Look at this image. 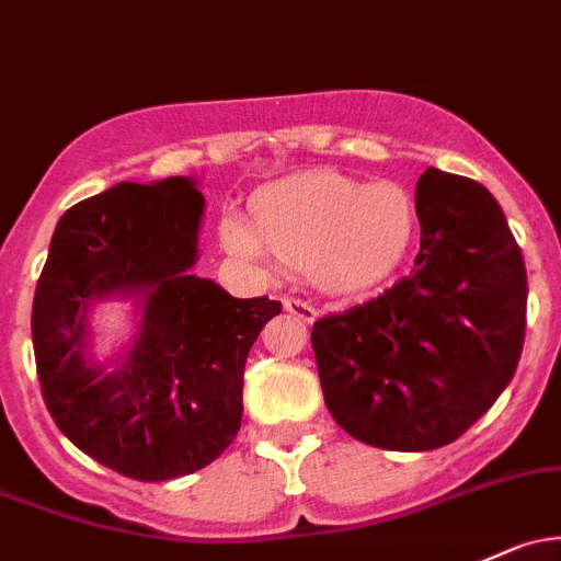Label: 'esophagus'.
Instances as JSON below:
<instances>
[{
    "instance_id": "obj_1",
    "label": "esophagus",
    "mask_w": 561,
    "mask_h": 561,
    "mask_svg": "<svg viewBox=\"0 0 561 561\" xmlns=\"http://www.w3.org/2000/svg\"><path fill=\"white\" fill-rule=\"evenodd\" d=\"M282 304H285V309L290 311L293 317H298L300 322H314V317H317V309L311 304H306V300H300V298H285L282 300Z\"/></svg>"
}]
</instances>
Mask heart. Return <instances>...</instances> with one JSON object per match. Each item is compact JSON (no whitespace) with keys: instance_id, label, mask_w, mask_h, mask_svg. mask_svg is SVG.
Masks as SVG:
<instances>
[{"instance_id":"b5f03b06","label":"heart","mask_w":561,"mask_h":561,"mask_svg":"<svg viewBox=\"0 0 561 561\" xmlns=\"http://www.w3.org/2000/svg\"><path fill=\"white\" fill-rule=\"evenodd\" d=\"M420 228L416 202L398 182L309 172L265 185L250 202V226L228 215L222 244L236 255L268 250L320 290L355 296L381 285L409 255Z\"/></svg>"}]
</instances>
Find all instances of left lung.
I'll return each instance as SVG.
<instances>
[{"label":"left lung","instance_id":"obj_1","mask_svg":"<svg viewBox=\"0 0 561 561\" xmlns=\"http://www.w3.org/2000/svg\"><path fill=\"white\" fill-rule=\"evenodd\" d=\"M416 211L411 274L311 328L333 420L389 451L438 449L481 420L514 379L527 328V268L492 193L427 169Z\"/></svg>","mask_w":561,"mask_h":561}]
</instances>
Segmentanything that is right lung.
Segmentation results:
<instances>
[{"label":"right lung","mask_w":561,"mask_h":561,"mask_svg":"<svg viewBox=\"0 0 561 561\" xmlns=\"http://www.w3.org/2000/svg\"><path fill=\"white\" fill-rule=\"evenodd\" d=\"M204 196L191 176L121 182L64 211L32 309L39 387L64 435L115 473H196L241 427L244 363L279 300L191 274ZM134 297L140 325L113 370L90 359L87 311Z\"/></svg>","instance_id":"obj_1"}]
</instances>
